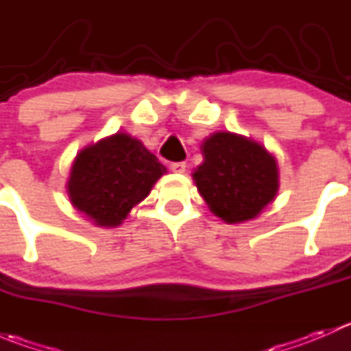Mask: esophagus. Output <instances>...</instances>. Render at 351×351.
I'll return each instance as SVG.
<instances>
[{"label": "esophagus", "instance_id": "obj_1", "mask_svg": "<svg viewBox=\"0 0 351 351\" xmlns=\"http://www.w3.org/2000/svg\"><path fill=\"white\" fill-rule=\"evenodd\" d=\"M169 169H171L173 173H185V169H186V162H183V161L171 162V165H169Z\"/></svg>", "mask_w": 351, "mask_h": 351}]
</instances>
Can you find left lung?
Wrapping results in <instances>:
<instances>
[{
    "mask_svg": "<svg viewBox=\"0 0 351 351\" xmlns=\"http://www.w3.org/2000/svg\"><path fill=\"white\" fill-rule=\"evenodd\" d=\"M204 161L192 173L210 212L228 224L258 217L280 186L277 158L256 141L214 132L200 146Z\"/></svg>",
    "mask_w": 351,
    "mask_h": 351,
    "instance_id": "8db88e82",
    "label": "left lung"
}]
</instances>
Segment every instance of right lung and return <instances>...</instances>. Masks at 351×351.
Masks as SVG:
<instances>
[{
	"mask_svg": "<svg viewBox=\"0 0 351 351\" xmlns=\"http://www.w3.org/2000/svg\"><path fill=\"white\" fill-rule=\"evenodd\" d=\"M165 173V166L139 139L117 132L76 154L66 192L88 221L98 228H117Z\"/></svg>",
	"mask_w": 351,
	"mask_h": 351,
	"instance_id": "right-lung-1",
	"label": "right lung"
}]
</instances>
